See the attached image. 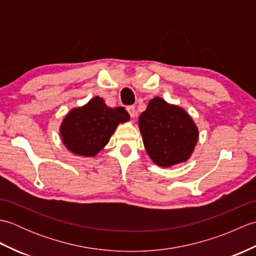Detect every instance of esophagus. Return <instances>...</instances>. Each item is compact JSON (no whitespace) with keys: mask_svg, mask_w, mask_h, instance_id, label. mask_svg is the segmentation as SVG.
<instances>
[{"mask_svg":"<svg viewBox=\"0 0 256 256\" xmlns=\"http://www.w3.org/2000/svg\"><path fill=\"white\" fill-rule=\"evenodd\" d=\"M126 110H128L130 116H131V118H134L135 116H136V110H135V106H128Z\"/></svg>","mask_w":256,"mask_h":256,"instance_id":"esophagus-1","label":"esophagus"}]
</instances>
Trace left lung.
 <instances>
[{"instance_id":"left-lung-1","label":"left lung","mask_w":256,"mask_h":256,"mask_svg":"<svg viewBox=\"0 0 256 256\" xmlns=\"http://www.w3.org/2000/svg\"><path fill=\"white\" fill-rule=\"evenodd\" d=\"M138 128L150 158L160 167L187 162L199 138L198 126L188 112L160 96L150 99L138 118Z\"/></svg>"}]
</instances>
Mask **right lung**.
<instances>
[{"instance_id": "1", "label": "right lung", "mask_w": 256, "mask_h": 256, "mask_svg": "<svg viewBox=\"0 0 256 256\" xmlns=\"http://www.w3.org/2000/svg\"><path fill=\"white\" fill-rule=\"evenodd\" d=\"M128 121L130 116L124 108H108L102 98L94 96L64 116L59 134L70 153L94 157L106 148L118 124Z\"/></svg>"}]
</instances>
